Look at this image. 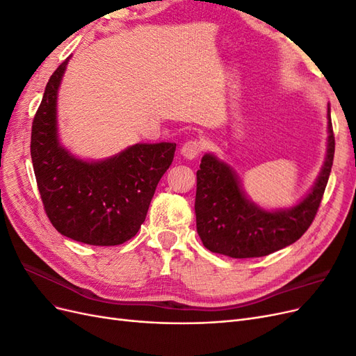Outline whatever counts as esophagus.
Returning <instances> with one entry per match:
<instances>
[{"label":"esophagus","instance_id":"esophagus-1","mask_svg":"<svg viewBox=\"0 0 356 356\" xmlns=\"http://www.w3.org/2000/svg\"><path fill=\"white\" fill-rule=\"evenodd\" d=\"M203 145L204 144L202 143V139H190V141L184 143V145L181 147V154L186 159H195L202 153Z\"/></svg>","mask_w":356,"mask_h":356}]
</instances>
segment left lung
Wrapping results in <instances>:
<instances>
[{
	"label": "left lung",
	"instance_id": "8db88e82",
	"mask_svg": "<svg viewBox=\"0 0 356 356\" xmlns=\"http://www.w3.org/2000/svg\"><path fill=\"white\" fill-rule=\"evenodd\" d=\"M328 154L316 184L307 197L286 211L267 212L246 200L233 170L204 154L197 170L196 227L204 248L232 258L268 255L298 241L314 222L324 196L334 159L328 108Z\"/></svg>",
	"mask_w": 356,
	"mask_h": 356
}]
</instances>
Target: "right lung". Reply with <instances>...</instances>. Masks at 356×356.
<instances>
[{
  "mask_svg": "<svg viewBox=\"0 0 356 356\" xmlns=\"http://www.w3.org/2000/svg\"><path fill=\"white\" fill-rule=\"evenodd\" d=\"M68 60L51 74L32 120L31 157L42 207L53 227L70 239L122 245L145 221L177 144H136L96 163L72 157L56 134V95Z\"/></svg>",
  "mask_w": 356,
  "mask_h": 356,
  "instance_id": "obj_1",
  "label": "right lung"
}]
</instances>
